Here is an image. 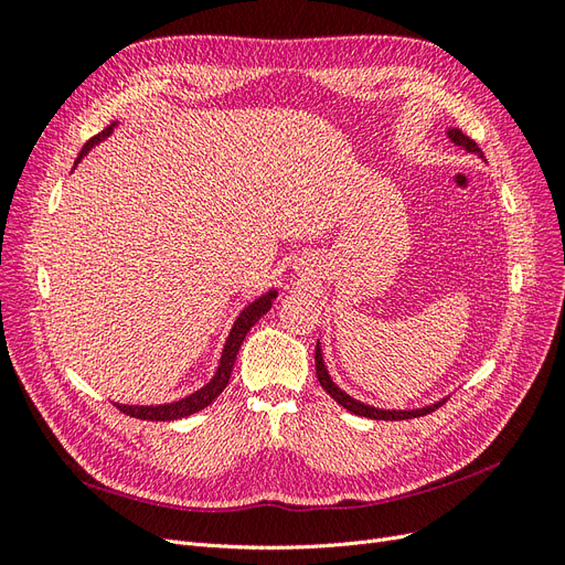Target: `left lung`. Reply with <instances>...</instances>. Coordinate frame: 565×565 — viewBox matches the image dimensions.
I'll list each match as a JSON object with an SVG mask.
<instances>
[{
    "label": "left lung",
    "instance_id": "left-lung-1",
    "mask_svg": "<svg viewBox=\"0 0 565 565\" xmlns=\"http://www.w3.org/2000/svg\"><path fill=\"white\" fill-rule=\"evenodd\" d=\"M448 136L452 139V143H457V146H461V148H467L469 152H476V156H481V158H483V150L478 148V146H476V141H473V139H469L467 134H461V129H450V131H448ZM316 374H318V382H320V386H322L324 391H328L330 396H332L341 407H347L349 413H353V415L370 417V419H384V422H393V419H413V417H422V415H429V413H434V409H438L443 403L448 401V398H443V401H438V403H434V405H426V407H419V409H380V407L365 405V403H361V401L351 398L349 393L341 391V388L330 380L328 367H324V363H322L320 347H316Z\"/></svg>",
    "mask_w": 565,
    "mask_h": 565
}]
</instances>
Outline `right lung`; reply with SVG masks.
Instances as JSON below:
<instances>
[{
  "label": "right lung",
  "instance_id": "right-lung-1",
  "mask_svg": "<svg viewBox=\"0 0 565 565\" xmlns=\"http://www.w3.org/2000/svg\"><path fill=\"white\" fill-rule=\"evenodd\" d=\"M117 122H113L108 129H104L100 134H96L94 139H89L87 143H84L82 152L77 162L82 160V156H87L89 148L96 146L100 139H106V136L113 131ZM273 299H276V292H266L264 297H259L256 301H252L247 309L237 316L233 330L226 339V347H224V353H221V363L216 367V374L212 377V382L207 386H202L200 391L191 393V396H185L177 403H167V405H119V413H125L129 417H136V419H148V422H172V419H181V417H188L198 413V409L207 407L221 391H224L228 386V380H231V372H233V365H235V358H237V351H241V344L245 341L247 332L252 330L254 322H259L262 316H266L270 311V303Z\"/></svg>",
  "mask_w": 565,
  "mask_h": 565
}]
</instances>
